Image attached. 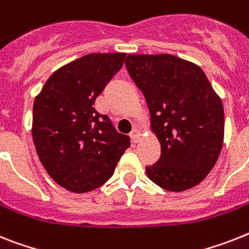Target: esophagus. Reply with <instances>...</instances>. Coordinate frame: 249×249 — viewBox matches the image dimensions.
<instances>
[{"label":"esophagus","instance_id":"obj_1","mask_svg":"<svg viewBox=\"0 0 249 249\" xmlns=\"http://www.w3.org/2000/svg\"><path fill=\"white\" fill-rule=\"evenodd\" d=\"M129 136H131V139H132L133 142H139L140 137H141V131H140L137 127H135V128L132 129V132H131V135H129Z\"/></svg>","mask_w":249,"mask_h":249}]
</instances>
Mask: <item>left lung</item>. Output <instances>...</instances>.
<instances>
[{
	"label": "left lung",
	"instance_id": "1",
	"mask_svg": "<svg viewBox=\"0 0 249 249\" xmlns=\"http://www.w3.org/2000/svg\"><path fill=\"white\" fill-rule=\"evenodd\" d=\"M131 79L142 91L160 159L146 166L154 183L182 192L202 182L221 153L224 108L200 66L173 54H128Z\"/></svg>",
	"mask_w": 249,
	"mask_h": 249
}]
</instances>
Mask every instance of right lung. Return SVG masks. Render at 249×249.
I'll return each mask as SVG.
<instances>
[{"label": "right lung", "instance_id": "add662e5", "mask_svg": "<svg viewBox=\"0 0 249 249\" xmlns=\"http://www.w3.org/2000/svg\"><path fill=\"white\" fill-rule=\"evenodd\" d=\"M126 53H90L49 76L33 104V141L55 183L75 194L95 190L114 173L131 145L95 99L124 62Z\"/></svg>", "mask_w": 249, "mask_h": 249}]
</instances>
